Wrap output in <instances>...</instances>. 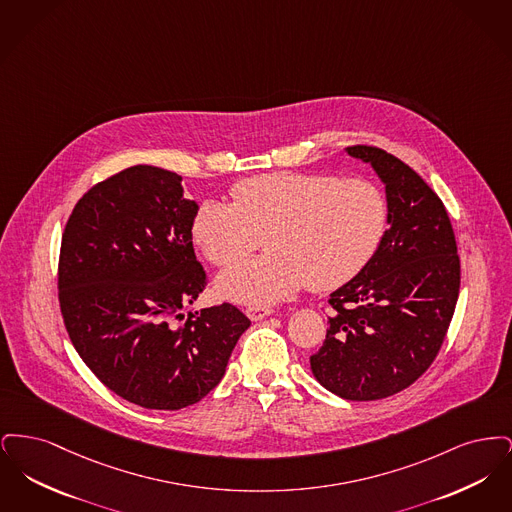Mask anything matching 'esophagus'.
I'll use <instances>...</instances> for the list:
<instances>
[{
    "label": "esophagus",
    "mask_w": 512,
    "mask_h": 512,
    "mask_svg": "<svg viewBox=\"0 0 512 512\" xmlns=\"http://www.w3.org/2000/svg\"><path fill=\"white\" fill-rule=\"evenodd\" d=\"M245 315L249 317V320L259 322V320H263V318L270 317L272 311L265 309V307H249V309H245Z\"/></svg>",
    "instance_id": "34e87169"
}]
</instances>
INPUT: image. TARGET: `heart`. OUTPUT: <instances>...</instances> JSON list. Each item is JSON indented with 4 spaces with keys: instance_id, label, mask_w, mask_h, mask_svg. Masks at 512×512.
Wrapping results in <instances>:
<instances>
[{
    "instance_id": "b5f03b06",
    "label": "heart",
    "mask_w": 512,
    "mask_h": 512,
    "mask_svg": "<svg viewBox=\"0 0 512 512\" xmlns=\"http://www.w3.org/2000/svg\"><path fill=\"white\" fill-rule=\"evenodd\" d=\"M232 203L205 199L194 242L219 267L247 257L265 236L267 255L226 268L217 292L245 305H272L307 284L334 290L372 261L388 228V199L366 178L270 172L232 186Z\"/></svg>"
}]
</instances>
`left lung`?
Instances as JSON below:
<instances>
[{
    "mask_svg": "<svg viewBox=\"0 0 512 512\" xmlns=\"http://www.w3.org/2000/svg\"><path fill=\"white\" fill-rule=\"evenodd\" d=\"M384 184L388 230L372 261L330 293L334 315L311 357L318 384L349 401L409 388L438 355L455 313L461 261L436 192L384 149L345 147Z\"/></svg>",
    "mask_w": 512,
    "mask_h": 512,
    "instance_id": "1",
    "label": "left lung"
}]
</instances>
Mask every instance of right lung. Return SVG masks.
<instances>
[{"instance_id":"1","label":"right lung","mask_w":512,"mask_h":512,"mask_svg":"<svg viewBox=\"0 0 512 512\" xmlns=\"http://www.w3.org/2000/svg\"><path fill=\"white\" fill-rule=\"evenodd\" d=\"M197 209L182 176L136 165L84 195L63 232L59 303L74 349L101 384L144 409L201 401L251 326L230 303L182 311L205 286Z\"/></svg>"}]
</instances>
